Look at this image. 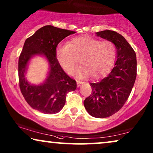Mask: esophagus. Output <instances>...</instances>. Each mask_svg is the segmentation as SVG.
<instances>
[{
  "mask_svg": "<svg viewBox=\"0 0 153 153\" xmlns=\"http://www.w3.org/2000/svg\"><path fill=\"white\" fill-rule=\"evenodd\" d=\"M83 83H84V82H83V81H79V80L76 81V83H77V85H78V86H80V85H81V84H83Z\"/></svg>",
  "mask_w": 153,
  "mask_h": 153,
  "instance_id": "1",
  "label": "esophagus"
}]
</instances>
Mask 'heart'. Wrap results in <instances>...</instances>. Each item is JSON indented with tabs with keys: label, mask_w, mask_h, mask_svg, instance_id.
<instances>
[{
	"label": "heart",
	"mask_w": 153,
	"mask_h": 153,
	"mask_svg": "<svg viewBox=\"0 0 153 153\" xmlns=\"http://www.w3.org/2000/svg\"><path fill=\"white\" fill-rule=\"evenodd\" d=\"M56 58L60 65L69 74H73L79 65L83 64L76 76L97 78L111 68L116 58V48L109 40L100 41L90 37L72 39L70 44L62 43L56 49Z\"/></svg>",
	"instance_id": "heart-1"
}]
</instances>
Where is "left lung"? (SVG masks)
I'll use <instances>...</instances> for the list:
<instances>
[{
    "label": "left lung",
    "mask_w": 153,
    "mask_h": 153,
    "mask_svg": "<svg viewBox=\"0 0 153 153\" xmlns=\"http://www.w3.org/2000/svg\"><path fill=\"white\" fill-rule=\"evenodd\" d=\"M96 35L112 42L117 49L114 68L102 80L90 83L91 95L83 102L91 116L102 118L118 112L128 99L137 77V56L130 45L119 33L103 30Z\"/></svg>",
    "instance_id": "left-lung-1"
}]
</instances>
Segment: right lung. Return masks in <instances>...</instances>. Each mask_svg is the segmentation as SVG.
I'll list each match as a JSON object with an SVG mask.
<instances>
[{
  "instance_id": "obj_1",
  "label": "right lung",
  "mask_w": 153,
  "mask_h": 153,
  "mask_svg": "<svg viewBox=\"0 0 153 153\" xmlns=\"http://www.w3.org/2000/svg\"><path fill=\"white\" fill-rule=\"evenodd\" d=\"M76 32L45 26L26 39L19 58V88L24 99L33 108L46 114L59 112L65 104L66 95L76 88V81L71 79L60 65L56 47L60 42ZM35 55H42L50 64V72L45 82L33 85L25 78L27 65Z\"/></svg>"
}]
</instances>
